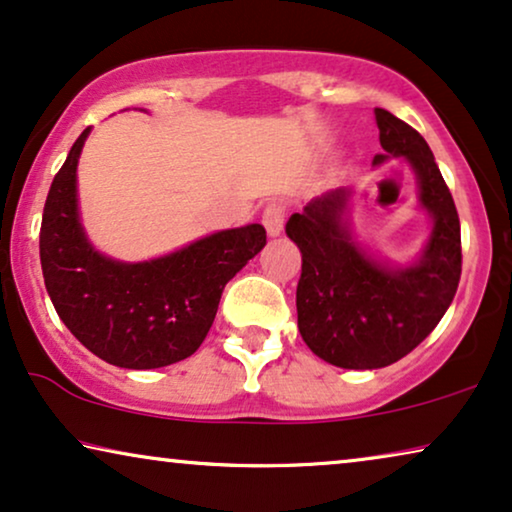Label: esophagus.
<instances>
[{
  "label": "esophagus",
  "mask_w": 512,
  "mask_h": 512,
  "mask_svg": "<svg viewBox=\"0 0 512 512\" xmlns=\"http://www.w3.org/2000/svg\"><path fill=\"white\" fill-rule=\"evenodd\" d=\"M263 226L268 230L270 237H277L284 228V207L282 205H268L263 209Z\"/></svg>",
  "instance_id": "esophagus-1"
}]
</instances>
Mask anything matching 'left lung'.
<instances>
[{
	"label": "left lung",
	"instance_id": "1",
	"mask_svg": "<svg viewBox=\"0 0 512 512\" xmlns=\"http://www.w3.org/2000/svg\"><path fill=\"white\" fill-rule=\"evenodd\" d=\"M380 144L373 165L401 158L415 172L419 209L431 230L415 261L396 265L356 240L352 188H335L291 214L286 235L303 254L296 291L298 331L319 359L338 368H384L410 354L443 319L461 277V228L452 193L417 130L375 109Z\"/></svg>",
	"mask_w": 512,
	"mask_h": 512
}]
</instances>
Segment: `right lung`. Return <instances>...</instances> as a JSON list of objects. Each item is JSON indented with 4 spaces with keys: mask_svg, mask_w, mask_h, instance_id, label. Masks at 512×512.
I'll return each instance as SVG.
<instances>
[{
    "mask_svg": "<svg viewBox=\"0 0 512 512\" xmlns=\"http://www.w3.org/2000/svg\"><path fill=\"white\" fill-rule=\"evenodd\" d=\"M88 135L90 128L74 142L44 205L39 256L48 296L74 338L111 366L184 361L207 338L226 284L265 247V228L219 230L151 261L104 256L79 214L76 167Z\"/></svg>",
    "mask_w": 512,
    "mask_h": 512,
    "instance_id": "add662e5",
    "label": "right lung"
}]
</instances>
